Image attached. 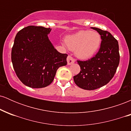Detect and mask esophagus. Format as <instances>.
<instances>
[{
    "label": "esophagus",
    "instance_id": "34e87169",
    "mask_svg": "<svg viewBox=\"0 0 131 131\" xmlns=\"http://www.w3.org/2000/svg\"><path fill=\"white\" fill-rule=\"evenodd\" d=\"M74 62H75V60L71 56L69 55V56L67 57V63L68 65H70V64L74 63Z\"/></svg>",
    "mask_w": 131,
    "mask_h": 131
}]
</instances>
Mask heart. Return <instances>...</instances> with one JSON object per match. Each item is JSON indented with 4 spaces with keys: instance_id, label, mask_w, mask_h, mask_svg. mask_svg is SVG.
<instances>
[{
    "instance_id": "heart-1",
    "label": "heart",
    "mask_w": 131,
    "mask_h": 131,
    "mask_svg": "<svg viewBox=\"0 0 131 131\" xmlns=\"http://www.w3.org/2000/svg\"><path fill=\"white\" fill-rule=\"evenodd\" d=\"M68 47L74 50L75 55L81 59H88L93 57L101 45L100 34L90 30H81L66 37Z\"/></svg>"
}]
</instances>
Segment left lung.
Instances as JSON below:
<instances>
[{
	"label": "left lung",
	"instance_id": "8db88e82",
	"mask_svg": "<svg viewBox=\"0 0 131 131\" xmlns=\"http://www.w3.org/2000/svg\"><path fill=\"white\" fill-rule=\"evenodd\" d=\"M100 34L101 45L98 53L86 61L78 60L79 73L73 77L76 85L85 90H95L106 85L113 78L119 63V45L109 32L91 28Z\"/></svg>",
	"mask_w": 131,
	"mask_h": 131
}]
</instances>
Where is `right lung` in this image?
<instances>
[{
	"label": "right lung",
	"instance_id": "right-lung-1",
	"mask_svg": "<svg viewBox=\"0 0 131 131\" xmlns=\"http://www.w3.org/2000/svg\"><path fill=\"white\" fill-rule=\"evenodd\" d=\"M51 29L29 26L15 38L12 49L13 68L19 80L29 88L50 85L58 68L67 64V54L58 52L49 39Z\"/></svg>",
	"mask_w": 131,
	"mask_h": 131
}]
</instances>
